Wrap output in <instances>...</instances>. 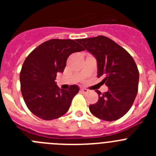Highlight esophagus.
<instances>
[{"instance_id":"34e87169","label":"esophagus","mask_w":156,"mask_h":156,"mask_svg":"<svg viewBox=\"0 0 156 156\" xmlns=\"http://www.w3.org/2000/svg\"><path fill=\"white\" fill-rule=\"evenodd\" d=\"M80 90L83 92V93H84V94L87 93V92L89 91V90H88V89H87V88H81Z\"/></svg>"}]
</instances>
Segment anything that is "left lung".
<instances>
[{
	"label": "left lung",
	"instance_id": "8db88e82",
	"mask_svg": "<svg viewBox=\"0 0 156 156\" xmlns=\"http://www.w3.org/2000/svg\"><path fill=\"white\" fill-rule=\"evenodd\" d=\"M78 42L91 53L98 62V77L108 90L98 101L90 105L89 109L97 118L105 121L120 119L131 108L138 90L139 71L132 56L105 36L79 39Z\"/></svg>",
	"mask_w": 156,
	"mask_h": 156
}]
</instances>
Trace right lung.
<instances>
[{
  "mask_svg": "<svg viewBox=\"0 0 156 156\" xmlns=\"http://www.w3.org/2000/svg\"><path fill=\"white\" fill-rule=\"evenodd\" d=\"M84 51L73 40L52 39L45 41L27 56L20 72L21 92L27 108L44 120L57 119L68 111L79 87L68 90L55 83L56 76L63 73L71 54Z\"/></svg>",
  "mask_w": 156,
  "mask_h": 156,
  "instance_id": "add662e5",
  "label": "right lung"
}]
</instances>
